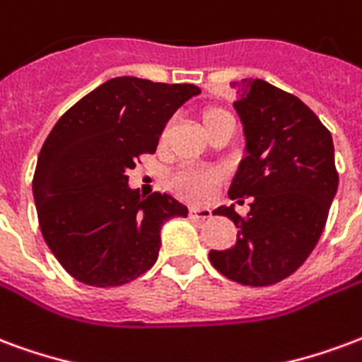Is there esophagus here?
<instances>
[{
	"label": "esophagus",
	"mask_w": 362,
	"mask_h": 362,
	"mask_svg": "<svg viewBox=\"0 0 362 362\" xmlns=\"http://www.w3.org/2000/svg\"><path fill=\"white\" fill-rule=\"evenodd\" d=\"M191 218H194V220H210L212 218V212L208 210V208H199V206H194L191 208Z\"/></svg>",
	"instance_id": "1"
}]
</instances>
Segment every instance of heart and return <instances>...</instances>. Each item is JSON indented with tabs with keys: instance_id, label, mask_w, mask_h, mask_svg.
Segmentation results:
<instances>
[{
	"instance_id": "obj_1",
	"label": "heart",
	"mask_w": 362,
	"mask_h": 362,
	"mask_svg": "<svg viewBox=\"0 0 362 362\" xmlns=\"http://www.w3.org/2000/svg\"><path fill=\"white\" fill-rule=\"evenodd\" d=\"M218 185V175L204 168H183L171 177V187L189 200H206Z\"/></svg>"
}]
</instances>
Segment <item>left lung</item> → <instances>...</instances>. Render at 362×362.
I'll use <instances>...</instances> for the list:
<instances>
[{"label":"left lung","instance_id":"8db88e82","mask_svg":"<svg viewBox=\"0 0 362 362\" xmlns=\"http://www.w3.org/2000/svg\"><path fill=\"white\" fill-rule=\"evenodd\" d=\"M231 88L245 158L229 197L252 202L247 218L233 204L216 210L239 231L231 249L210 250V262L237 284L264 287L291 276L320 239L339 183L334 142L297 96L260 78H243Z\"/></svg>","mask_w":362,"mask_h":362}]
</instances>
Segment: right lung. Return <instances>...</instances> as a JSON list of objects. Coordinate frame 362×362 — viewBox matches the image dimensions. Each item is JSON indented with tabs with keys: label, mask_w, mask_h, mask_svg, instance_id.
Segmentation results:
<instances>
[{
	"label": "right lung",
	"mask_w": 362,
	"mask_h": 362,
	"mask_svg": "<svg viewBox=\"0 0 362 362\" xmlns=\"http://www.w3.org/2000/svg\"><path fill=\"white\" fill-rule=\"evenodd\" d=\"M199 94L194 84L115 76L78 100L47 134L34 202L47 247L73 278L115 287L154 266L162 226L189 210L170 194L141 197L127 171L141 154L156 152L171 115Z\"/></svg>",
	"instance_id": "obj_1"
}]
</instances>
